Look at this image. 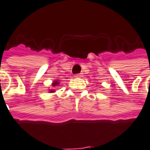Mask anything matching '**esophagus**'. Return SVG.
<instances>
[{
  "label": "esophagus",
  "mask_w": 150,
  "mask_h": 150,
  "mask_svg": "<svg viewBox=\"0 0 150 150\" xmlns=\"http://www.w3.org/2000/svg\"><path fill=\"white\" fill-rule=\"evenodd\" d=\"M74 77H82V73H77V74H76Z\"/></svg>",
  "instance_id": "obj_1"
}]
</instances>
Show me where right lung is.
<instances>
[{
  "mask_svg": "<svg viewBox=\"0 0 150 150\" xmlns=\"http://www.w3.org/2000/svg\"><path fill=\"white\" fill-rule=\"evenodd\" d=\"M59 82L58 81V80H55V81H53V83H52V86H57L59 85ZM49 91L50 93L54 92V90H50Z\"/></svg>",
  "mask_w": 150,
  "mask_h": 150,
  "instance_id": "right-lung-1",
  "label": "right lung"
}]
</instances>
